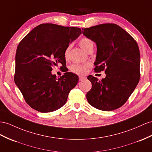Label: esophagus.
Wrapping results in <instances>:
<instances>
[{"label":"esophagus","instance_id":"obj_1","mask_svg":"<svg viewBox=\"0 0 152 152\" xmlns=\"http://www.w3.org/2000/svg\"><path fill=\"white\" fill-rule=\"evenodd\" d=\"M85 79V77H84V76H79V80L80 81H82V80H83Z\"/></svg>","mask_w":152,"mask_h":152}]
</instances>
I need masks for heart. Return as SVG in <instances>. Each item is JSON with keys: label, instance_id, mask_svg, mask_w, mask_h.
Masks as SVG:
<instances>
[{"label": "heart", "instance_id": "heart-1", "mask_svg": "<svg viewBox=\"0 0 152 152\" xmlns=\"http://www.w3.org/2000/svg\"><path fill=\"white\" fill-rule=\"evenodd\" d=\"M79 44L80 47L86 52H88L89 50L93 49L94 48V43H93L91 39L87 37L81 38L79 41ZM70 49H71V45L67 47L64 51V57L66 60H67L69 56ZM90 65L86 64H72L70 67V71L72 72L77 74V75H84L86 73L88 69L90 67Z\"/></svg>", "mask_w": 152, "mask_h": 152}]
</instances>
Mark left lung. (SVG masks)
<instances>
[{
	"label": "left lung",
	"mask_w": 152,
	"mask_h": 152,
	"mask_svg": "<svg viewBox=\"0 0 152 152\" xmlns=\"http://www.w3.org/2000/svg\"><path fill=\"white\" fill-rule=\"evenodd\" d=\"M83 34L97 45L94 71H104L105 78L89 75L92 88L87 93L91 106L101 110L117 109L126 102L140 79V52L137 43L115 24L83 28Z\"/></svg>",
	"instance_id": "8db88e82"
}]
</instances>
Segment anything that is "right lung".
<instances>
[{
    "label": "right lung",
    "instance_id": "obj_1",
    "mask_svg": "<svg viewBox=\"0 0 152 152\" xmlns=\"http://www.w3.org/2000/svg\"><path fill=\"white\" fill-rule=\"evenodd\" d=\"M81 34L77 27L42 24L19 43L15 56L14 81L26 102L33 109L46 113L59 109L75 87L78 77L65 72L56 77L54 65L65 67L64 51L69 43Z\"/></svg>",
    "mask_w": 152,
    "mask_h": 152
}]
</instances>
